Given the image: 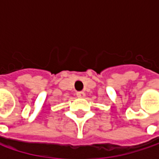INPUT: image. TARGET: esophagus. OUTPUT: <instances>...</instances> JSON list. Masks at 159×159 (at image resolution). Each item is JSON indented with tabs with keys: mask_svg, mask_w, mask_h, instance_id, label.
Instances as JSON below:
<instances>
[{
	"mask_svg": "<svg viewBox=\"0 0 159 159\" xmlns=\"http://www.w3.org/2000/svg\"><path fill=\"white\" fill-rule=\"evenodd\" d=\"M76 95H77V97H78V98H84V96H85L84 92H83V91H79V92H77V93H76Z\"/></svg>",
	"mask_w": 159,
	"mask_h": 159,
	"instance_id": "obj_1",
	"label": "esophagus"
}]
</instances>
